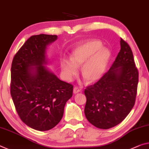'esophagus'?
<instances>
[{"instance_id": "obj_1", "label": "esophagus", "mask_w": 149, "mask_h": 149, "mask_svg": "<svg viewBox=\"0 0 149 149\" xmlns=\"http://www.w3.org/2000/svg\"><path fill=\"white\" fill-rule=\"evenodd\" d=\"M80 92V90L79 88H78L77 87H74V89H73V93H74V94L79 93Z\"/></svg>"}]
</instances>
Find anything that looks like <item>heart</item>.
Segmentation results:
<instances>
[{
    "label": "heart",
    "instance_id": "1",
    "mask_svg": "<svg viewBox=\"0 0 149 149\" xmlns=\"http://www.w3.org/2000/svg\"><path fill=\"white\" fill-rule=\"evenodd\" d=\"M111 57L110 50L103 47L101 41H86L72 50L70 58H61V69L65 79L71 80L77 74V67L82 66V78L86 83H93L104 76Z\"/></svg>",
    "mask_w": 149,
    "mask_h": 149
}]
</instances>
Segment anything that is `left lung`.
I'll return each instance as SVG.
<instances>
[{"instance_id":"1","label":"left lung","mask_w":149,"mask_h":149,"mask_svg":"<svg viewBox=\"0 0 149 149\" xmlns=\"http://www.w3.org/2000/svg\"><path fill=\"white\" fill-rule=\"evenodd\" d=\"M121 49L109 70L96 84L84 91V113L88 121L99 129L118 125L132 109L139 81L130 45L121 39Z\"/></svg>"}]
</instances>
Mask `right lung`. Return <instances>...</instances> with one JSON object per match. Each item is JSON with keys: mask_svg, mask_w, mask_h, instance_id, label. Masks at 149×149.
Returning <instances> with one entry per match:
<instances>
[{"mask_svg": "<svg viewBox=\"0 0 149 149\" xmlns=\"http://www.w3.org/2000/svg\"><path fill=\"white\" fill-rule=\"evenodd\" d=\"M57 36H32L14 57L11 66L10 94L19 118L33 130L44 131L62 119L73 86L61 80L46 67L50 64L47 46Z\"/></svg>", "mask_w": 149, "mask_h": 149, "instance_id": "right-lung-1", "label": "right lung"}]
</instances>
